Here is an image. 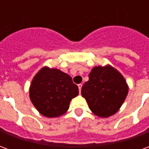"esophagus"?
<instances>
[{"instance_id": "34e87169", "label": "esophagus", "mask_w": 149, "mask_h": 149, "mask_svg": "<svg viewBox=\"0 0 149 149\" xmlns=\"http://www.w3.org/2000/svg\"><path fill=\"white\" fill-rule=\"evenodd\" d=\"M78 88H79V92L81 93V88H82V84H78Z\"/></svg>"}]
</instances>
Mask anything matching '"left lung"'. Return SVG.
<instances>
[{"label":"left lung","instance_id":"obj_1","mask_svg":"<svg viewBox=\"0 0 149 149\" xmlns=\"http://www.w3.org/2000/svg\"><path fill=\"white\" fill-rule=\"evenodd\" d=\"M88 81L81 88V95L94 115L107 118L118 112L128 93L125 77L112 65L95 66Z\"/></svg>","mask_w":149,"mask_h":149}]
</instances>
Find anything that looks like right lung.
I'll return each instance as SVG.
<instances>
[{"label": "right lung", "mask_w": 149, "mask_h": 149, "mask_svg": "<svg viewBox=\"0 0 149 149\" xmlns=\"http://www.w3.org/2000/svg\"><path fill=\"white\" fill-rule=\"evenodd\" d=\"M79 94L72 77L58 68L44 66L34 76L29 87V98L44 116L54 118L64 115L72 98Z\"/></svg>", "instance_id": "right-lung-1"}]
</instances>
